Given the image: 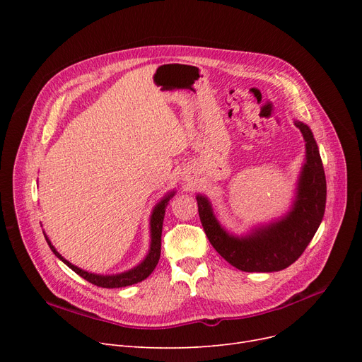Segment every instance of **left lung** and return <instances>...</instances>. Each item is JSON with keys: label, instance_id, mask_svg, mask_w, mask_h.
I'll return each mask as SVG.
<instances>
[{"label": "left lung", "instance_id": "left-lung-1", "mask_svg": "<svg viewBox=\"0 0 362 362\" xmlns=\"http://www.w3.org/2000/svg\"><path fill=\"white\" fill-rule=\"evenodd\" d=\"M305 141V163L291 211L277 221L255 227L245 236L224 230L204 195H197L205 235L214 250L233 267L248 273L280 272L293 264L314 238L326 210V175L311 129L295 120Z\"/></svg>", "mask_w": 362, "mask_h": 362}]
</instances>
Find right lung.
Returning a JSON list of instances; mask_svg holds the SVG:
<instances>
[{"label":"right lung","mask_w":362,"mask_h":362,"mask_svg":"<svg viewBox=\"0 0 362 362\" xmlns=\"http://www.w3.org/2000/svg\"><path fill=\"white\" fill-rule=\"evenodd\" d=\"M175 191L167 194L152 210L151 214V220H149V229H151V245H149V251L148 255L145 257V259L138 264L136 267H133L124 273L120 274H111V276H103V274H93V273H88L79 267H76L71 262H69L66 258H63L54 246L51 245V240L45 236L51 251L55 254L57 258H60L67 267H70L76 274H79L81 277H83L85 280H88L89 283L95 284V286L100 288H107V289H112V288H124V286H130V284L139 283L142 280H145L154 269L157 267L158 259H160V254H161V232H163V220H164V214H165V208L168 205L170 198H173Z\"/></svg>","instance_id":"obj_1"}]
</instances>
